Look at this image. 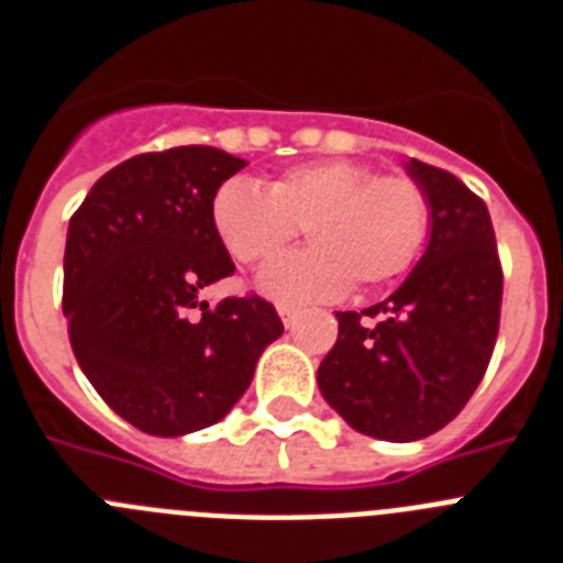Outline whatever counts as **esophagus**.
<instances>
[{
	"mask_svg": "<svg viewBox=\"0 0 563 563\" xmlns=\"http://www.w3.org/2000/svg\"><path fill=\"white\" fill-rule=\"evenodd\" d=\"M278 316H282L285 327H292V324H296L298 310H296V307H290V305H278Z\"/></svg>",
	"mask_w": 563,
	"mask_h": 563,
	"instance_id": "1",
	"label": "esophagus"
}]
</instances>
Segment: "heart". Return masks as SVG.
<instances>
[{"label":"heart","mask_w":563,"mask_h":563,"mask_svg":"<svg viewBox=\"0 0 563 563\" xmlns=\"http://www.w3.org/2000/svg\"><path fill=\"white\" fill-rule=\"evenodd\" d=\"M211 225L233 262L251 267L287 251L307 228L310 251L273 262L258 290L282 305H310L406 276L429 239L431 200L409 174L312 161L278 174L267 191L242 177L222 183Z\"/></svg>","instance_id":"1"}]
</instances>
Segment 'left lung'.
<instances>
[{
    "label": "left lung",
    "mask_w": 563,
    "mask_h": 563,
    "mask_svg": "<svg viewBox=\"0 0 563 563\" xmlns=\"http://www.w3.org/2000/svg\"><path fill=\"white\" fill-rule=\"evenodd\" d=\"M406 168L431 200L429 247L386 301L338 312V341L318 366L332 409L389 442L422 440L465 409L494 355L505 285L482 197L445 168Z\"/></svg>",
    "instance_id": "8db88e82"
}]
</instances>
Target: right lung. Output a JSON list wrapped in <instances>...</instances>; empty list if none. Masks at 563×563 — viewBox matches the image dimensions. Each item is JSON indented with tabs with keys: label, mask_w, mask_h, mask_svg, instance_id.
Wrapping results in <instances>:
<instances>
[{
	"label": "right lung",
	"mask_w": 563,
	"mask_h": 563,
	"mask_svg": "<svg viewBox=\"0 0 563 563\" xmlns=\"http://www.w3.org/2000/svg\"><path fill=\"white\" fill-rule=\"evenodd\" d=\"M239 168L245 161L211 146L137 154L103 174L69 220V343L109 409L146 434L180 437L222 420L285 332L256 292L213 307L200 298L233 276L211 200Z\"/></svg>",
	"instance_id": "right-lung-1"
}]
</instances>
